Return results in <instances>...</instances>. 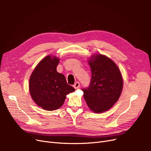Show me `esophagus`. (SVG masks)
<instances>
[{"label": "esophagus", "instance_id": "34e87169", "mask_svg": "<svg viewBox=\"0 0 151 151\" xmlns=\"http://www.w3.org/2000/svg\"><path fill=\"white\" fill-rule=\"evenodd\" d=\"M80 86V83H79V82H76V83L74 84V86H73V87L76 89H78L79 88Z\"/></svg>", "mask_w": 151, "mask_h": 151}]
</instances>
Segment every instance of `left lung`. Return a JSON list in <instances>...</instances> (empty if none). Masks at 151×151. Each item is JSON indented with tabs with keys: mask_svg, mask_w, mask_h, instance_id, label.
I'll use <instances>...</instances> for the list:
<instances>
[{
	"mask_svg": "<svg viewBox=\"0 0 151 151\" xmlns=\"http://www.w3.org/2000/svg\"><path fill=\"white\" fill-rule=\"evenodd\" d=\"M91 70V83L83 89L88 107L94 113H102L110 109L119 99L123 79L118 66L110 58L98 54L89 60Z\"/></svg>",
	"mask_w": 151,
	"mask_h": 151,
	"instance_id": "obj_1",
	"label": "left lung"
}]
</instances>
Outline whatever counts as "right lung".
<instances>
[{
  "mask_svg": "<svg viewBox=\"0 0 151 151\" xmlns=\"http://www.w3.org/2000/svg\"><path fill=\"white\" fill-rule=\"evenodd\" d=\"M59 58L48 55L32 72L29 89L32 99L38 106L48 111L60 108L66 95L75 89L67 83L65 76L57 71Z\"/></svg>",
  "mask_w": 151,
  "mask_h": 151,
  "instance_id": "add662e5",
  "label": "right lung"
}]
</instances>
